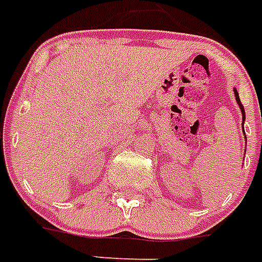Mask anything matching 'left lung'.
<instances>
[{"label": "left lung", "instance_id": "left-lung-1", "mask_svg": "<svg viewBox=\"0 0 262 262\" xmlns=\"http://www.w3.org/2000/svg\"><path fill=\"white\" fill-rule=\"evenodd\" d=\"M234 96H236L237 104H238L239 109H241V114H243V130H244V118H245V111H244V106H243V104H241V101H239V97H238V92H237L236 89H234Z\"/></svg>", "mask_w": 262, "mask_h": 262}]
</instances>
